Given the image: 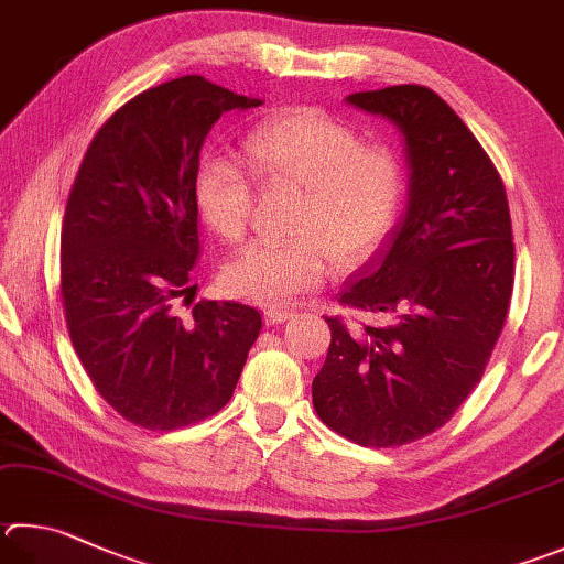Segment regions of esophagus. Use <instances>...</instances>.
Returning a JSON list of instances; mask_svg holds the SVG:
<instances>
[{
	"instance_id": "esophagus-1",
	"label": "esophagus",
	"mask_w": 564,
	"mask_h": 564,
	"mask_svg": "<svg viewBox=\"0 0 564 564\" xmlns=\"http://www.w3.org/2000/svg\"><path fill=\"white\" fill-rule=\"evenodd\" d=\"M265 317V325H281L285 321H291L293 313L291 311H283V308H269L263 313Z\"/></svg>"
}]
</instances>
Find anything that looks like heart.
<instances>
[{
    "label": "heart",
    "instance_id": "1",
    "mask_svg": "<svg viewBox=\"0 0 564 564\" xmlns=\"http://www.w3.org/2000/svg\"><path fill=\"white\" fill-rule=\"evenodd\" d=\"M263 184L301 189L285 243H251L224 269L227 289L261 305H285L321 285L337 265H357L392 231L404 199V165L394 150L362 145L360 132L317 108L265 118L243 142ZM194 202L217 237L239 241L249 227L253 189L227 158H204Z\"/></svg>",
    "mask_w": 564,
    "mask_h": 564
}]
</instances>
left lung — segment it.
Masks as SVG:
<instances>
[{
    "label": "left lung",
    "instance_id": "left-lung-1",
    "mask_svg": "<svg viewBox=\"0 0 564 564\" xmlns=\"http://www.w3.org/2000/svg\"><path fill=\"white\" fill-rule=\"evenodd\" d=\"M345 104L397 128L409 187L402 219L340 293L389 325L327 317L313 406L357 444L402 446L444 426L486 370L513 293L510 209L494 162L434 90L392 86Z\"/></svg>",
    "mask_w": 564,
    "mask_h": 564
}]
</instances>
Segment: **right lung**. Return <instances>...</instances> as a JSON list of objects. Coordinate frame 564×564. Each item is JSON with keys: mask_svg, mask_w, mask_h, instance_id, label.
<instances>
[{"mask_svg": "<svg viewBox=\"0 0 564 564\" xmlns=\"http://www.w3.org/2000/svg\"><path fill=\"white\" fill-rule=\"evenodd\" d=\"M202 76L148 88L96 132L61 229V293L90 382L142 429L202 422L229 402L261 333V313L199 301L187 321L199 259L194 175L224 112L259 108Z\"/></svg>", "mask_w": 564, "mask_h": 564, "instance_id": "add662e5", "label": "right lung"}]
</instances>
